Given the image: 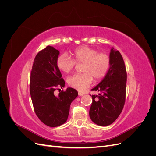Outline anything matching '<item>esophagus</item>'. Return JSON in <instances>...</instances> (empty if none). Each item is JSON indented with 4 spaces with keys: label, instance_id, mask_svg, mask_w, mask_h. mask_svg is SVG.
Returning a JSON list of instances; mask_svg holds the SVG:
<instances>
[{
    "label": "esophagus",
    "instance_id": "obj_1",
    "mask_svg": "<svg viewBox=\"0 0 156 156\" xmlns=\"http://www.w3.org/2000/svg\"><path fill=\"white\" fill-rule=\"evenodd\" d=\"M78 94H79V96H84V94H83V92H78Z\"/></svg>",
    "mask_w": 156,
    "mask_h": 156
}]
</instances>
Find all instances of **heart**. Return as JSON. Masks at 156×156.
<instances>
[{
  "mask_svg": "<svg viewBox=\"0 0 156 156\" xmlns=\"http://www.w3.org/2000/svg\"><path fill=\"white\" fill-rule=\"evenodd\" d=\"M74 60L66 53L60 55L56 59V66L64 73L73 70L75 64L84 63L83 73L74 74L68 79L69 87L81 91L90 85L93 77L100 81L107 75L111 66L109 56L105 53H98V51L82 46L77 48L73 53Z\"/></svg>",
  "mask_w": 156,
  "mask_h": 156,
  "instance_id": "obj_1",
  "label": "heart"
}]
</instances>
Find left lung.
Instances as JSON below:
<instances>
[{
	"mask_svg": "<svg viewBox=\"0 0 156 156\" xmlns=\"http://www.w3.org/2000/svg\"><path fill=\"white\" fill-rule=\"evenodd\" d=\"M111 66L105 77L92 91V103L89 115L94 123L101 126L112 124L119 116L126 101L127 73L123 58L119 51L112 48L110 52Z\"/></svg>",
	"mask_w": 156,
	"mask_h": 156,
	"instance_id": "left-lung-1",
	"label": "left lung"
}]
</instances>
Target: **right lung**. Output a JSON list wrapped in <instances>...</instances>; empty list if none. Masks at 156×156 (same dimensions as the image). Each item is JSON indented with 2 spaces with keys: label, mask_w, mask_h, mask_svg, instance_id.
<instances>
[{
  "label": "right lung",
  "mask_w": 156,
  "mask_h": 156,
  "mask_svg": "<svg viewBox=\"0 0 156 156\" xmlns=\"http://www.w3.org/2000/svg\"><path fill=\"white\" fill-rule=\"evenodd\" d=\"M59 54L53 47L47 46L36 55L30 73V93L36 115L44 124L53 127L66 122L71 103L78 96L72 88L55 95L56 89L65 86L56 66Z\"/></svg>",
  "instance_id": "1"
}]
</instances>
